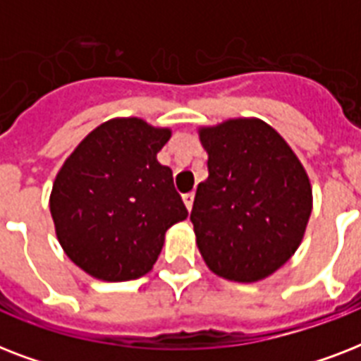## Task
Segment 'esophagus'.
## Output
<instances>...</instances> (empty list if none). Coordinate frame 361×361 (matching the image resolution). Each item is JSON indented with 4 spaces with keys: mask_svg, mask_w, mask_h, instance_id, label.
Wrapping results in <instances>:
<instances>
[{
    "mask_svg": "<svg viewBox=\"0 0 361 361\" xmlns=\"http://www.w3.org/2000/svg\"><path fill=\"white\" fill-rule=\"evenodd\" d=\"M192 200H195V192H185L183 195V202H185L187 209L192 208Z\"/></svg>",
    "mask_w": 361,
    "mask_h": 361,
    "instance_id": "esophagus-1",
    "label": "esophagus"
}]
</instances>
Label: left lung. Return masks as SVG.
I'll return each mask as SVG.
<instances>
[{
  "mask_svg": "<svg viewBox=\"0 0 361 361\" xmlns=\"http://www.w3.org/2000/svg\"><path fill=\"white\" fill-rule=\"evenodd\" d=\"M208 180L198 183L191 223L208 268L252 283L281 268L300 245L313 192L288 144L260 120L200 129Z\"/></svg>",
  "mask_w": 361,
  "mask_h": 361,
  "instance_id": "8db88e82",
  "label": "left lung"
}]
</instances>
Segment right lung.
Returning a JSON list of instances; mask_svg holds the SVG:
<instances>
[{"instance_id":"obj_1","label":"right lung","mask_w":361,"mask_h":361,"mask_svg":"<svg viewBox=\"0 0 361 361\" xmlns=\"http://www.w3.org/2000/svg\"><path fill=\"white\" fill-rule=\"evenodd\" d=\"M169 129L110 120L78 144L54 181L50 212L67 257L110 283L153 268L164 232L189 215L172 170L157 161Z\"/></svg>"}]
</instances>
